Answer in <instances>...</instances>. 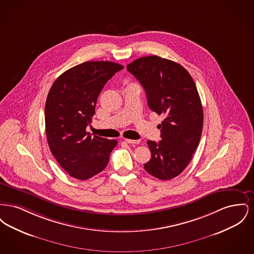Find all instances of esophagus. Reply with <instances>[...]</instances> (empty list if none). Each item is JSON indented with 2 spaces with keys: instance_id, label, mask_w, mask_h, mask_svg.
Here are the masks:
<instances>
[{
  "instance_id": "1",
  "label": "esophagus",
  "mask_w": 254,
  "mask_h": 254,
  "mask_svg": "<svg viewBox=\"0 0 254 254\" xmlns=\"http://www.w3.org/2000/svg\"><path fill=\"white\" fill-rule=\"evenodd\" d=\"M125 141L128 144H139L140 143L139 140H131V139H125Z\"/></svg>"
}]
</instances>
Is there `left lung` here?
I'll list each match as a JSON object with an SVG mask.
<instances>
[{"instance_id": "left-lung-1", "label": "left lung", "mask_w": 254, "mask_h": 254, "mask_svg": "<svg viewBox=\"0 0 254 254\" xmlns=\"http://www.w3.org/2000/svg\"><path fill=\"white\" fill-rule=\"evenodd\" d=\"M127 69L144 87L147 105L165 119L159 143L147 141L151 159L144 168L160 180L178 176L192 159L203 130L201 99L192 77L181 64L156 55L141 57Z\"/></svg>"}]
</instances>
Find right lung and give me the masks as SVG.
I'll list each match as a JSON object with an SVG mask.
<instances>
[{
    "label": "right lung",
    "instance_id": "obj_1",
    "mask_svg": "<svg viewBox=\"0 0 254 254\" xmlns=\"http://www.w3.org/2000/svg\"><path fill=\"white\" fill-rule=\"evenodd\" d=\"M123 68L109 61L85 62L61 74L49 90L45 108L48 143L59 165L73 178L87 180L109 164L117 141L92 137L86 127L104 85Z\"/></svg>",
    "mask_w": 254,
    "mask_h": 254
}]
</instances>
